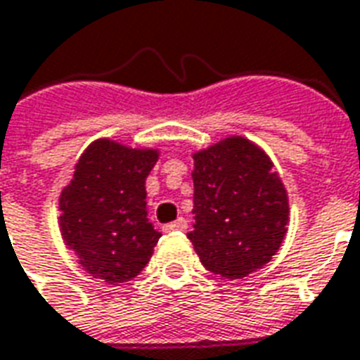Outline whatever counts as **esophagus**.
<instances>
[{
    "mask_svg": "<svg viewBox=\"0 0 360 360\" xmlns=\"http://www.w3.org/2000/svg\"><path fill=\"white\" fill-rule=\"evenodd\" d=\"M186 229H188V221H186L184 217H178L176 221L165 225V231H167V233H172V231H186Z\"/></svg>",
    "mask_w": 360,
    "mask_h": 360,
    "instance_id": "1",
    "label": "esophagus"
}]
</instances>
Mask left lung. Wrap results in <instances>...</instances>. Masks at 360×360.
I'll return each mask as SVG.
<instances>
[{"mask_svg":"<svg viewBox=\"0 0 360 360\" xmlns=\"http://www.w3.org/2000/svg\"><path fill=\"white\" fill-rule=\"evenodd\" d=\"M193 231L201 264L225 279H242L281 246L289 201L266 153L229 137L193 155Z\"/></svg>","mask_w":360,"mask_h":360,"instance_id":"obj_1","label":"left lung"}]
</instances>
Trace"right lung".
I'll return each instance as SVG.
<instances>
[{"label":"right lung","instance_id":"right-lung-1","mask_svg":"<svg viewBox=\"0 0 360 360\" xmlns=\"http://www.w3.org/2000/svg\"><path fill=\"white\" fill-rule=\"evenodd\" d=\"M157 159L151 149L101 139L86 147L63 188V240L96 279L131 281L149 264L160 233L147 219L145 180Z\"/></svg>","mask_w":360,"mask_h":360}]
</instances>
